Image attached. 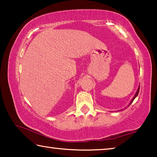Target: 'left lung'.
I'll list each match as a JSON object with an SVG mask.
<instances>
[{
    "mask_svg": "<svg viewBox=\"0 0 157 157\" xmlns=\"http://www.w3.org/2000/svg\"><path fill=\"white\" fill-rule=\"evenodd\" d=\"M139 90H140V86H139V88H138V89H137V91H136V94L134 95V98H132V100H131V102H130V103H129V105H128V106H129L130 105L132 104V102H133V101H134V100L135 99V98H136V97H137V95H138V94H139Z\"/></svg>",
    "mask_w": 157,
    "mask_h": 157,
    "instance_id": "obj_1",
    "label": "left lung"
}]
</instances>
